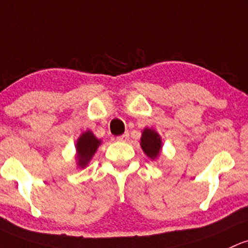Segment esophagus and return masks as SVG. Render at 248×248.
<instances>
[{
    "instance_id": "1",
    "label": "esophagus",
    "mask_w": 248,
    "mask_h": 248,
    "mask_svg": "<svg viewBox=\"0 0 248 248\" xmlns=\"http://www.w3.org/2000/svg\"><path fill=\"white\" fill-rule=\"evenodd\" d=\"M116 140L120 141V142H127L129 140V134L128 133H124V134L120 135V137L116 138Z\"/></svg>"
}]
</instances>
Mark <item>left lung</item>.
<instances>
[{"label":"left lung","instance_id":"obj_1","mask_svg":"<svg viewBox=\"0 0 248 248\" xmlns=\"http://www.w3.org/2000/svg\"><path fill=\"white\" fill-rule=\"evenodd\" d=\"M140 146L142 148L143 153L151 160H156L161 155L162 140L159 133L153 128L146 127L142 130L140 139Z\"/></svg>","mask_w":248,"mask_h":248}]
</instances>
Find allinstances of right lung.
Masks as SVG:
<instances>
[{
    "instance_id": "add662e5",
    "label": "right lung",
    "mask_w": 248,
    "mask_h": 248,
    "mask_svg": "<svg viewBox=\"0 0 248 248\" xmlns=\"http://www.w3.org/2000/svg\"><path fill=\"white\" fill-rule=\"evenodd\" d=\"M102 141L94 135L92 130H86L76 140V166L78 168H86L91 160L93 159L94 154L96 153L97 148L101 145Z\"/></svg>"
}]
</instances>
